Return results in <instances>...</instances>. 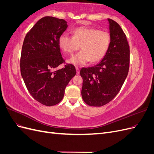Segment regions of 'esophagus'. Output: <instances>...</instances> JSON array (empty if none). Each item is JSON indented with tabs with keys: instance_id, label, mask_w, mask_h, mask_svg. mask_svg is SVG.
Instances as JSON below:
<instances>
[{
	"instance_id": "obj_1",
	"label": "esophagus",
	"mask_w": 154,
	"mask_h": 154,
	"mask_svg": "<svg viewBox=\"0 0 154 154\" xmlns=\"http://www.w3.org/2000/svg\"><path fill=\"white\" fill-rule=\"evenodd\" d=\"M76 74H80V69H79L78 67H76Z\"/></svg>"
}]
</instances>
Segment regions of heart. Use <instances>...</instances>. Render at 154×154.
Wrapping results in <instances>:
<instances>
[{"mask_svg": "<svg viewBox=\"0 0 154 154\" xmlns=\"http://www.w3.org/2000/svg\"><path fill=\"white\" fill-rule=\"evenodd\" d=\"M71 36L66 33L60 36L58 44L64 53L72 54L79 49L81 51L68 60L74 66H82L91 61L98 62L106 54L110 44L109 32L96 28L80 27L72 32Z\"/></svg>", "mask_w": 154, "mask_h": 154, "instance_id": "heart-1", "label": "heart"}]
</instances>
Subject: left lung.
Listing matches in <instances>:
<instances>
[{"label":"left lung","instance_id":"obj_1","mask_svg":"<svg viewBox=\"0 0 154 154\" xmlns=\"http://www.w3.org/2000/svg\"><path fill=\"white\" fill-rule=\"evenodd\" d=\"M110 44L103 58L91 67H83L82 96L89 106L109 103L119 92L127 78L130 64V47L127 36L117 22L108 18Z\"/></svg>","mask_w":154,"mask_h":154}]
</instances>
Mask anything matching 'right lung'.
Here are the masks:
<instances>
[{"mask_svg": "<svg viewBox=\"0 0 154 154\" xmlns=\"http://www.w3.org/2000/svg\"><path fill=\"white\" fill-rule=\"evenodd\" d=\"M67 22L53 17H44L26 34L20 57V72L33 98L45 106L59 103L65 89L76 75L73 65L65 64L58 44L60 36L66 30Z\"/></svg>", "mask_w": 154, "mask_h": 154, "instance_id": "1", "label": "right lung"}]
</instances>
